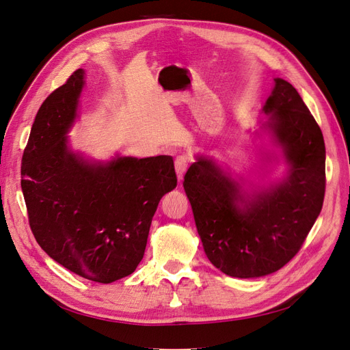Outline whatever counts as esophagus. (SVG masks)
Masks as SVG:
<instances>
[{
	"label": "esophagus",
	"mask_w": 350,
	"mask_h": 350,
	"mask_svg": "<svg viewBox=\"0 0 350 350\" xmlns=\"http://www.w3.org/2000/svg\"><path fill=\"white\" fill-rule=\"evenodd\" d=\"M187 166H188V159L187 157L180 155L175 159V171H176V175H178V179L183 180L184 179V174L187 171Z\"/></svg>",
	"instance_id": "1"
}]
</instances>
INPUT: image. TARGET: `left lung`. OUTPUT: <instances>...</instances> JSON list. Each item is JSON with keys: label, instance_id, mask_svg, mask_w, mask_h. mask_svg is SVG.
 Returning <instances> with one entry per match:
<instances>
[{"label": "left lung", "instance_id": "1", "mask_svg": "<svg viewBox=\"0 0 350 350\" xmlns=\"http://www.w3.org/2000/svg\"><path fill=\"white\" fill-rule=\"evenodd\" d=\"M262 113L267 119L260 129L267 132L287 165L282 179L253 184L234 178L206 155L195 157L184 176L208 260L224 274L239 278L271 274L295 257L325 198L323 135L297 90L274 79Z\"/></svg>", "mask_w": 350, "mask_h": 350}]
</instances>
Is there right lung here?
Returning <instances> with one entry per match:
<instances>
[{
  "instance_id": "add662e5",
  "label": "right lung",
  "mask_w": 350,
  "mask_h": 350,
  "mask_svg": "<svg viewBox=\"0 0 350 350\" xmlns=\"http://www.w3.org/2000/svg\"><path fill=\"white\" fill-rule=\"evenodd\" d=\"M85 76L76 70L38 109L21 189L38 245L67 270L109 284L144 258L152 218L176 174L167 155L94 161L70 148Z\"/></svg>"
}]
</instances>
